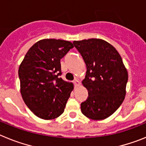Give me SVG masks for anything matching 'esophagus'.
I'll return each mask as SVG.
<instances>
[{"label": "esophagus", "mask_w": 146, "mask_h": 146, "mask_svg": "<svg viewBox=\"0 0 146 146\" xmlns=\"http://www.w3.org/2000/svg\"><path fill=\"white\" fill-rule=\"evenodd\" d=\"M74 85H75V86H80V81L78 80L77 79L74 80Z\"/></svg>", "instance_id": "esophagus-1"}]
</instances>
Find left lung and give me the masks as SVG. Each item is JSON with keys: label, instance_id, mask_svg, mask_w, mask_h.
<instances>
[{"label": "left lung", "instance_id": "obj_1", "mask_svg": "<svg viewBox=\"0 0 146 146\" xmlns=\"http://www.w3.org/2000/svg\"><path fill=\"white\" fill-rule=\"evenodd\" d=\"M73 44L87 69L82 84L88 91V96L81 103V112L90 119H105L124 100L127 69L116 49L104 40L89 38L74 41Z\"/></svg>", "mask_w": 146, "mask_h": 146}]
</instances>
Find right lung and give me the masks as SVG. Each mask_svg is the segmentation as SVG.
Here are the masks:
<instances>
[{"label":"right lung","instance_id":"1","mask_svg":"<svg viewBox=\"0 0 146 146\" xmlns=\"http://www.w3.org/2000/svg\"><path fill=\"white\" fill-rule=\"evenodd\" d=\"M73 47L72 42L65 40H39L20 64L18 74L22 98L38 118L55 119L64 113L74 85L60 77V60Z\"/></svg>","mask_w":146,"mask_h":146}]
</instances>
